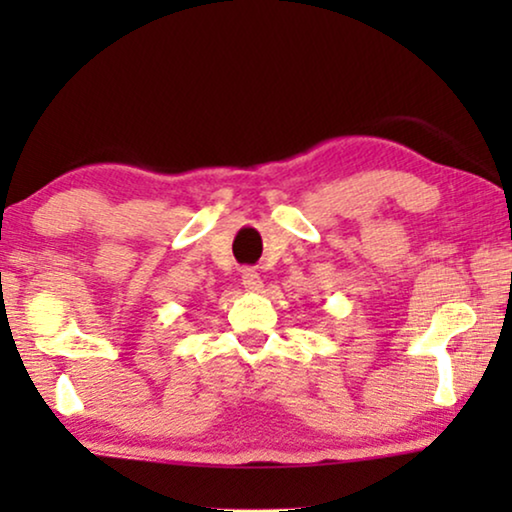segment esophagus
I'll return each instance as SVG.
<instances>
[{"mask_svg": "<svg viewBox=\"0 0 512 512\" xmlns=\"http://www.w3.org/2000/svg\"><path fill=\"white\" fill-rule=\"evenodd\" d=\"M242 286L247 291L256 293V291L263 289V279H261V275H258L256 270H244L242 272Z\"/></svg>", "mask_w": 512, "mask_h": 512, "instance_id": "34e87169", "label": "esophagus"}]
</instances>
